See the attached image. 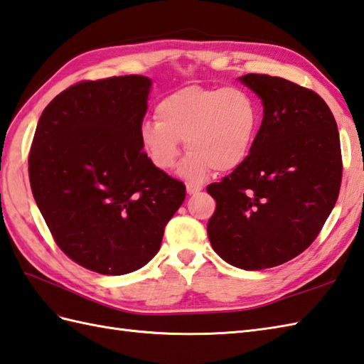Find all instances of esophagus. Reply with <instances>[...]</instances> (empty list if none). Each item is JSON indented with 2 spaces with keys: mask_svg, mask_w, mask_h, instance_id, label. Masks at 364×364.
Instances as JSON below:
<instances>
[{
  "mask_svg": "<svg viewBox=\"0 0 364 364\" xmlns=\"http://www.w3.org/2000/svg\"><path fill=\"white\" fill-rule=\"evenodd\" d=\"M203 191V187L200 185H193V183H188L187 185V193L191 196V195H198V193Z\"/></svg>",
  "mask_w": 364,
  "mask_h": 364,
  "instance_id": "esophagus-1",
  "label": "esophagus"
}]
</instances>
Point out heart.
<instances>
[{
    "instance_id": "b5f03b06",
    "label": "heart",
    "mask_w": 364,
    "mask_h": 364,
    "mask_svg": "<svg viewBox=\"0 0 364 364\" xmlns=\"http://www.w3.org/2000/svg\"><path fill=\"white\" fill-rule=\"evenodd\" d=\"M260 126V110L243 88L183 87L160 100L156 121L140 126V143L151 164L171 171L185 141L179 176L203 182L208 173H228L249 157Z\"/></svg>"
}]
</instances>
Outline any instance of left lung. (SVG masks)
Wrapping results in <instances>:
<instances>
[{
	"mask_svg": "<svg viewBox=\"0 0 364 364\" xmlns=\"http://www.w3.org/2000/svg\"><path fill=\"white\" fill-rule=\"evenodd\" d=\"M238 80L263 102L249 157L208 185L216 210L208 240L224 262L246 271L279 266L309 247L340 195L336 121L319 95L284 77Z\"/></svg>",
	"mask_w": 364,
	"mask_h": 364,
	"instance_id": "1",
	"label": "left lung"
}]
</instances>
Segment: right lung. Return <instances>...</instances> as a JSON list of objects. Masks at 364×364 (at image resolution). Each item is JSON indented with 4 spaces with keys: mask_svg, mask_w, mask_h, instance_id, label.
<instances>
[{
    "mask_svg": "<svg viewBox=\"0 0 364 364\" xmlns=\"http://www.w3.org/2000/svg\"><path fill=\"white\" fill-rule=\"evenodd\" d=\"M151 87L140 75L73 85L48 104L32 140V195L55 243L106 276L152 260L185 199V185L141 148Z\"/></svg>",
    "mask_w": 364,
    "mask_h": 364,
    "instance_id": "right-lung-1",
    "label": "right lung"
}]
</instances>
